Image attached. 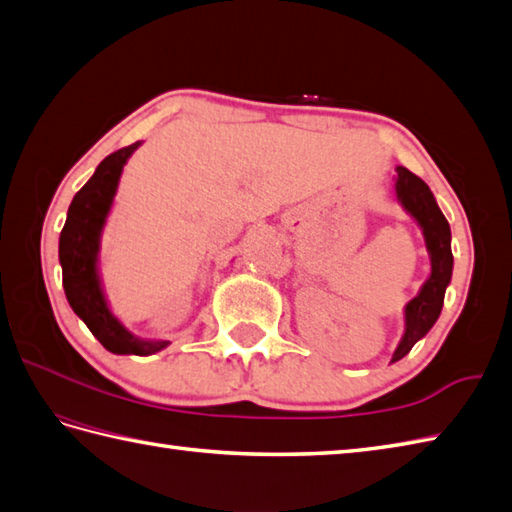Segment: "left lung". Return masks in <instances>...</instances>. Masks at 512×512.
Here are the masks:
<instances>
[{"mask_svg": "<svg viewBox=\"0 0 512 512\" xmlns=\"http://www.w3.org/2000/svg\"><path fill=\"white\" fill-rule=\"evenodd\" d=\"M396 200L405 209V213L413 222L420 226L424 246L429 253V277L420 286L418 295L413 297L405 306V332L396 347L391 363L400 361L402 356L411 352V347L436 325L444 292H447L453 275V253H451V226L447 217L442 215L440 206L433 198L427 182H422L418 176L405 167H396Z\"/></svg>", "mask_w": 512, "mask_h": 512, "instance_id": "obj_1", "label": "left lung"}]
</instances>
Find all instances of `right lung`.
<instances>
[{
    "instance_id": "right-lung-1",
    "label": "right lung",
    "mask_w": 512,
    "mask_h": 512,
    "mask_svg": "<svg viewBox=\"0 0 512 512\" xmlns=\"http://www.w3.org/2000/svg\"><path fill=\"white\" fill-rule=\"evenodd\" d=\"M140 145L143 140L107 156L96 167L94 176L83 184V189L74 195L59 237V264L65 299L105 350L112 354L151 356L165 350L169 341L143 339L129 332L125 323L112 312L101 277V239L105 224L114 209L123 169Z\"/></svg>"
}]
</instances>
